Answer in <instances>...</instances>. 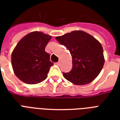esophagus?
<instances>
[{
  "label": "esophagus",
  "mask_w": 120,
  "mask_h": 120,
  "mask_svg": "<svg viewBox=\"0 0 120 120\" xmlns=\"http://www.w3.org/2000/svg\"><path fill=\"white\" fill-rule=\"evenodd\" d=\"M56 65H60V62H56Z\"/></svg>",
  "instance_id": "1"
}]
</instances>
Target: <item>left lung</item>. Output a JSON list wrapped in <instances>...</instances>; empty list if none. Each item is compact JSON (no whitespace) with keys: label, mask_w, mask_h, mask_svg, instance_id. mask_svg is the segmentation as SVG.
<instances>
[{"label":"left lung","mask_w":120,"mask_h":120,"mask_svg":"<svg viewBox=\"0 0 120 120\" xmlns=\"http://www.w3.org/2000/svg\"><path fill=\"white\" fill-rule=\"evenodd\" d=\"M55 38L68 49L72 56L73 67L69 73H63L65 79L77 85L93 82L105 64L103 50L100 41L82 30L72 31Z\"/></svg>","instance_id":"1"}]
</instances>
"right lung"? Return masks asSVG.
Here are the masks:
<instances>
[{
  "label": "right lung",
  "mask_w": 120,
  "mask_h": 120,
  "mask_svg": "<svg viewBox=\"0 0 120 120\" xmlns=\"http://www.w3.org/2000/svg\"><path fill=\"white\" fill-rule=\"evenodd\" d=\"M51 35L35 31L20 40L12 53L11 61L15 75L27 84H37L47 79L51 66L50 55L45 48Z\"/></svg>",
  "instance_id": "right-lung-1"
}]
</instances>
